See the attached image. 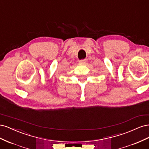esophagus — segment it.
I'll list each match as a JSON object with an SVG mask.
<instances>
[{
  "label": "esophagus",
  "instance_id": "34e87169",
  "mask_svg": "<svg viewBox=\"0 0 149 149\" xmlns=\"http://www.w3.org/2000/svg\"><path fill=\"white\" fill-rule=\"evenodd\" d=\"M79 63H81V64H86V62H87V60H79Z\"/></svg>",
  "mask_w": 149,
  "mask_h": 149
}]
</instances>
